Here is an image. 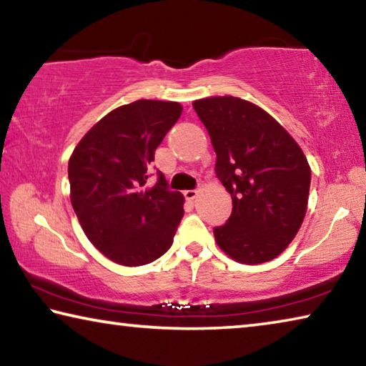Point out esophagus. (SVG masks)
Returning <instances> with one entry per match:
<instances>
[{
	"instance_id": "esophagus-1",
	"label": "esophagus",
	"mask_w": 366,
	"mask_h": 366,
	"mask_svg": "<svg viewBox=\"0 0 366 366\" xmlns=\"http://www.w3.org/2000/svg\"><path fill=\"white\" fill-rule=\"evenodd\" d=\"M198 195V190H195V189H192V190H185L184 192V197L187 198V200H194V198Z\"/></svg>"
}]
</instances>
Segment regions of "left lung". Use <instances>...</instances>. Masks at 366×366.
<instances>
[{
  "label": "left lung",
  "instance_id": "8db88e82",
  "mask_svg": "<svg viewBox=\"0 0 366 366\" xmlns=\"http://www.w3.org/2000/svg\"><path fill=\"white\" fill-rule=\"evenodd\" d=\"M216 153V176L232 213L213 234L219 249L244 264L269 262L287 249L305 218L310 171L299 144L274 117L242 98L194 102Z\"/></svg>",
  "mask_w": 366,
  "mask_h": 366
}]
</instances>
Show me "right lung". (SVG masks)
I'll return each instance as SVG.
<instances>
[{
  "label": "right lung",
  "mask_w": 366,
  "mask_h": 366,
  "mask_svg": "<svg viewBox=\"0 0 366 366\" xmlns=\"http://www.w3.org/2000/svg\"><path fill=\"white\" fill-rule=\"evenodd\" d=\"M176 102L137 100L86 132L69 158L71 203L84 232L111 262L152 263L169 250L184 216V195L168 189L154 150L181 117Z\"/></svg>",
  "instance_id": "right-lung-1"
}]
</instances>
